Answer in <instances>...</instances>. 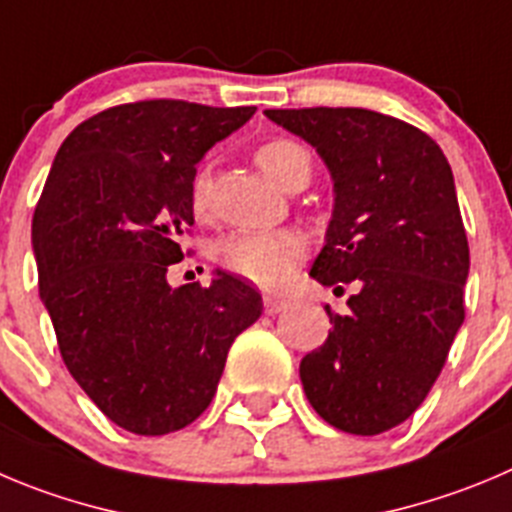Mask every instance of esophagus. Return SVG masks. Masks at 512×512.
Here are the masks:
<instances>
[{
	"label": "esophagus",
	"instance_id": "esophagus-1",
	"mask_svg": "<svg viewBox=\"0 0 512 512\" xmlns=\"http://www.w3.org/2000/svg\"><path fill=\"white\" fill-rule=\"evenodd\" d=\"M285 308H288V300L285 298H278V295H265V313L267 315H275Z\"/></svg>",
	"mask_w": 512,
	"mask_h": 512
}]
</instances>
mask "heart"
I'll return each instance as SVG.
<instances>
[{
    "mask_svg": "<svg viewBox=\"0 0 512 512\" xmlns=\"http://www.w3.org/2000/svg\"><path fill=\"white\" fill-rule=\"evenodd\" d=\"M257 166L262 174L278 186L288 184L290 176L308 166L310 156L300 143L290 138H272L257 148ZM212 199V176L209 169H199L191 181V207L197 214H207ZM305 242L298 232L290 229H272V232H234L224 237L217 247V257L224 267L240 272L242 278L278 288L290 278L295 262L303 257Z\"/></svg>",
    "mask_w": 512,
    "mask_h": 512,
    "instance_id": "b5f03b06",
    "label": "heart"
}]
</instances>
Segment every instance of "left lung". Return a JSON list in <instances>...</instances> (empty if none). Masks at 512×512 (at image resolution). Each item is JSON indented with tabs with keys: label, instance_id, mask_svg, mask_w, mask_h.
<instances>
[{
	"label": "left lung",
	"instance_id": "1",
	"mask_svg": "<svg viewBox=\"0 0 512 512\" xmlns=\"http://www.w3.org/2000/svg\"><path fill=\"white\" fill-rule=\"evenodd\" d=\"M318 151L333 179L310 278L353 285L321 348L300 361L310 407L348 434L412 417L465 321L470 247L455 176L419 128L366 108L265 111Z\"/></svg>",
	"mask_w": 512,
	"mask_h": 512
}]
</instances>
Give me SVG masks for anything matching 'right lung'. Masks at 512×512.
Here are the masks:
<instances>
[{
  "mask_svg": "<svg viewBox=\"0 0 512 512\" xmlns=\"http://www.w3.org/2000/svg\"><path fill=\"white\" fill-rule=\"evenodd\" d=\"M252 105L141 100L80 123L32 217L40 300L62 361L95 407L133 434H169L209 407L227 351L260 318L252 285L217 270L171 288L194 224L191 181Z\"/></svg>",
  "mask_w": 512,
  "mask_h": 512,
  "instance_id": "right-lung-1",
  "label": "right lung"
}]
</instances>
